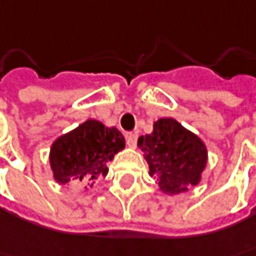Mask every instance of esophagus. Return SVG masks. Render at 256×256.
Listing matches in <instances>:
<instances>
[{"mask_svg": "<svg viewBox=\"0 0 256 256\" xmlns=\"http://www.w3.org/2000/svg\"><path fill=\"white\" fill-rule=\"evenodd\" d=\"M126 142H128V148H136L138 144V133H130L126 136Z\"/></svg>", "mask_w": 256, "mask_h": 256, "instance_id": "34e87169", "label": "esophagus"}]
</instances>
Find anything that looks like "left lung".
I'll use <instances>...</instances> for the list:
<instances>
[{"mask_svg": "<svg viewBox=\"0 0 256 256\" xmlns=\"http://www.w3.org/2000/svg\"><path fill=\"white\" fill-rule=\"evenodd\" d=\"M138 144L163 194L188 192L189 186L200 182L208 162L205 143L174 118L154 122L153 132L140 136Z\"/></svg>", "mask_w": 256, "mask_h": 256, "instance_id": "1", "label": "left lung"}]
</instances>
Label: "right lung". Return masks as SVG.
I'll return each instance as SVG.
<instances>
[{
  "mask_svg": "<svg viewBox=\"0 0 256 256\" xmlns=\"http://www.w3.org/2000/svg\"><path fill=\"white\" fill-rule=\"evenodd\" d=\"M124 138L116 128L88 118L78 128L54 140L50 149V166L60 184H84L93 186L108 172L107 162L124 149Z\"/></svg>",
  "mask_w": 256,
  "mask_h": 256,
  "instance_id": "1",
  "label": "right lung"
}]
</instances>
